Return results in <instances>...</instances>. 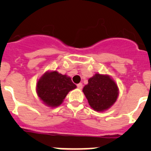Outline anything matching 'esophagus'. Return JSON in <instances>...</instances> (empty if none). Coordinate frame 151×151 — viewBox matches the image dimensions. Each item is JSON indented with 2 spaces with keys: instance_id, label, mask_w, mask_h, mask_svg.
<instances>
[{
  "instance_id": "obj_1",
  "label": "esophagus",
  "mask_w": 151,
  "mask_h": 151,
  "mask_svg": "<svg viewBox=\"0 0 151 151\" xmlns=\"http://www.w3.org/2000/svg\"><path fill=\"white\" fill-rule=\"evenodd\" d=\"M77 86L79 89H82V88H83V84H82V83H79V84L77 85Z\"/></svg>"
}]
</instances>
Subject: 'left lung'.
Here are the masks:
<instances>
[{
  "instance_id": "obj_1",
  "label": "left lung",
  "mask_w": 151,
  "mask_h": 151,
  "mask_svg": "<svg viewBox=\"0 0 151 151\" xmlns=\"http://www.w3.org/2000/svg\"><path fill=\"white\" fill-rule=\"evenodd\" d=\"M83 93L90 106L96 111L101 112L110 107L118 96V86L107 75L96 74L88 80L83 88Z\"/></svg>"
}]
</instances>
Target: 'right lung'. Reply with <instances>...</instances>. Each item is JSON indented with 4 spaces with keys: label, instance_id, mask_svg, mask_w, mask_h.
<instances>
[{
    "label": "right lung",
    "instance_id": "right-lung-1",
    "mask_svg": "<svg viewBox=\"0 0 151 151\" xmlns=\"http://www.w3.org/2000/svg\"><path fill=\"white\" fill-rule=\"evenodd\" d=\"M76 87L70 77L54 71L45 73L39 79L36 90L38 96L45 104L55 107L61 104L67 93Z\"/></svg>",
    "mask_w": 151,
    "mask_h": 151
}]
</instances>
